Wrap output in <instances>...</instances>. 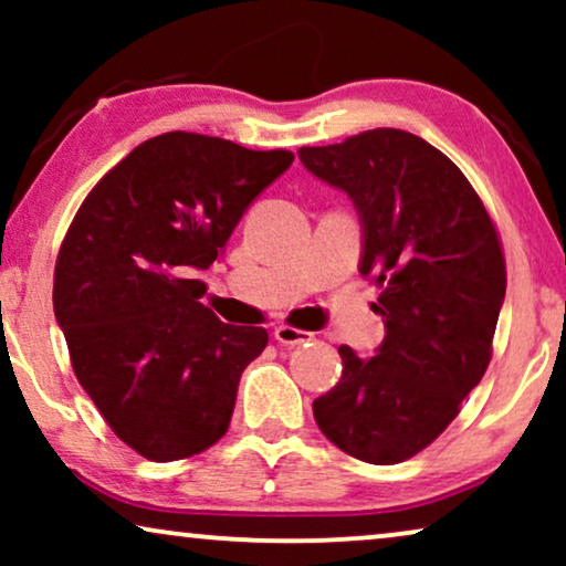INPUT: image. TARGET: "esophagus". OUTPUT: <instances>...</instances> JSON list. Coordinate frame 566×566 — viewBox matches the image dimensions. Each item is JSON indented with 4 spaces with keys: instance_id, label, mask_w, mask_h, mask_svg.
Returning <instances> with one entry per match:
<instances>
[{
    "instance_id": "34e87169",
    "label": "esophagus",
    "mask_w": 566,
    "mask_h": 566,
    "mask_svg": "<svg viewBox=\"0 0 566 566\" xmlns=\"http://www.w3.org/2000/svg\"><path fill=\"white\" fill-rule=\"evenodd\" d=\"M273 337H275L281 345H291V347L306 343V339H312V335H308V332L296 329V327H285V324H283V327H275Z\"/></svg>"
}]
</instances>
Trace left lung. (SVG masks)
Listing matches in <instances>:
<instances>
[{
    "instance_id": "1",
    "label": "left lung",
    "mask_w": 566,
    "mask_h": 566,
    "mask_svg": "<svg viewBox=\"0 0 566 566\" xmlns=\"http://www.w3.org/2000/svg\"><path fill=\"white\" fill-rule=\"evenodd\" d=\"M298 159L347 192L360 219V275L378 285L384 343L339 347L343 376L314 420L355 459L389 467L428 448L482 381L505 301V258L486 208L443 151L374 128Z\"/></svg>"
}]
</instances>
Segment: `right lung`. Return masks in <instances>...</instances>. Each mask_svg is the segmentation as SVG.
I'll return each mask as SVG.
<instances>
[{"label": "right lung", "instance_id": "right-lung-1", "mask_svg": "<svg viewBox=\"0 0 566 566\" xmlns=\"http://www.w3.org/2000/svg\"><path fill=\"white\" fill-rule=\"evenodd\" d=\"M291 161L216 136H154L92 188L66 231L53 314L82 389L144 459H188L229 428L268 332L223 324L198 301L196 275Z\"/></svg>", "mask_w": 566, "mask_h": 566}]
</instances>
